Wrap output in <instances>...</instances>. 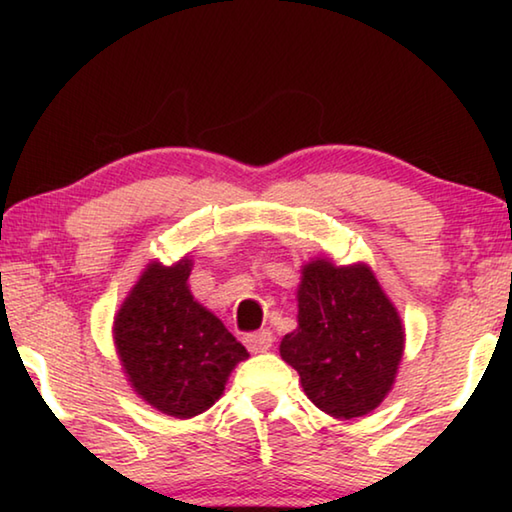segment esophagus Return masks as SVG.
<instances>
[{"label": "esophagus", "mask_w": 512, "mask_h": 512, "mask_svg": "<svg viewBox=\"0 0 512 512\" xmlns=\"http://www.w3.org/2000/svg\"><path fill=\"white\" fill-rule=\"evenodd\" d=\"M246 345H248V350L253 352V354L271 350V345H273V334L268 332V329H259V332H253V334H248V336H246Z\"/></svg>", "instance_id": "obj_1"}]
</instances>
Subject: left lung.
<instances>
[{
    "instance_id": "8db88e82",
    "label": "left lung",
    "mask_w": 512,
    "mask_h": 512,
    "mask_svg": "<svg viewBox=\"0 0 512 512\" xmlns=\"http://www.w3.org/2000/svg\"><path fill=\"white\" fill-rule=\"evenodd\" d=\"M404 350V327L368 266L325 259L302 268L298 327L280 343L320 411L361 418L391 391Z\"/></svg>"
}]
</instances>
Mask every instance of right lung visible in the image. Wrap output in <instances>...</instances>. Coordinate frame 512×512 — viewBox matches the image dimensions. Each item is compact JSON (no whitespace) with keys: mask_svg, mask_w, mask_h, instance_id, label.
Returning a JSON list of instances; mask_svg holds the SVG:
<instances>
[{"mask_svg":"<svg viewBox=\"0 0 512 512\" xmlns=\"http://www.w3.org/2000/svg\"><path fill=\"white\" fill-rule=\"evenodd\" d=\"M189 266L151 264L115 318L119 359L137 395L171 418H194L219 400L244 345L187 289Z\"/></svg>","mask_w":512,"mask_h":512,"instance_id":"obj_1","label":"right lung"}]
</instances>
